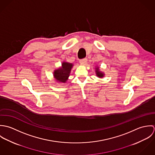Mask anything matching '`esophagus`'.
Returning a JSON list of instances; mask_svg holds the SVG:
<instances>
[{
	"mask_svg": "<svg viewBox=\"0 0 155 155\" xmlns=\"http://www.w3.org/2000/svg\"><path fill=\"white\" fill-rule=\"evenodd\" d=\"M79 63H81V65H85L87 63V58H84V59H82V60H81L79 61Z\"/></svg>",
	"mask_w": 155,
	"mask_h": 155,
	"instance_id": "obj_1",
	"label": "esophagus"
}]
</instances>
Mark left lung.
<instances>
[{"instance_id":"left-lung-1","label":"left lung","mask_w":155,"mask_h":155,"mask_svg":"<svg viewBox=\"0 0 155 155\" xmlns=\"http://www.w3.org/2000/svg\"><path fill=\"white\" fill-rule=\"evenodd\" d=\"M95 74H96L97 76L99 78H103L105 76L104 73L100 71V67L98 66H95Z\"/></svg>"}]
</instances>
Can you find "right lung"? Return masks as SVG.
I'll return each mask as SVG.
<instances>
[{
    "mask_svg": "<svg viewBox=\"0 0 155 155\" xmlns=\"http://www.w3.org/2000/svg\"><path fill=\"white\" fill-rule=\"evenodd\" d=\"M73 64L72 63L63 61L61 66L55 69L53 72V76L55 81L60 84L66 83L68 79Z\"/></svg>",
    "mask_w": 155,
    "mask_h": 155,
    "instance_id": "obj_1",
    "label": "right lung"
}]
</instances>
